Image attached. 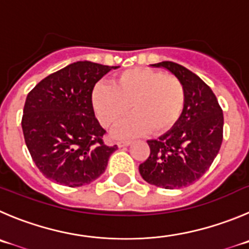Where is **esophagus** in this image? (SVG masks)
Listing matches in <instances>:
<instances>
[{
    "instance_id": "esophagus-1",
    "label": "esophagus",
    "mask_w": 249,
    "mask_h": 249,
    "mask_svg": "<svg viewBox=\"0 0 249 249\" xmlns=\"http://www.w3.org/2000/svg\"><path fill=\"white\" fill-rule=\"evenodd\" d=\"M129 145H131V141L124 140V141H119V142H118V146H119V147H126V146H129Z\"/></svg>"
}]
</instances>
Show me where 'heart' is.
I'll use <instances>...</instances> for the list:
<instances>
[{"mask_svg": "<svg viewBox=\"0 0 249 249\" xmlns=\"http://www.w3.org/2000/svg\"><path fill=\"white\" fill-rule=\"evenodd\" d=\"M185 87L174 76L150 69H131L114 78L113 85L97 83L92 104L104 127H111L131 107V117L115 130L117 138H134L147 131L163 134L179 122L185 107Z\"/></svg>", "mask_w": 249, "mask_h": 249, "instance_id": "heart-1", "label": "heart"}]
</instances>
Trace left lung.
<instances>
[{
	"label": "left lung",
	"mask_w": 249,
	"mask_h": 249,
	"mask_svg": "<svg viewBox=\"0 0 249 249\" xmlns=\"http://www.w3.org/2000/svg\"><path fill=\"white\" fill-rule=\"evenodd\" d=\"M179 78L185 107L179 122L156 140H148L150 156L139 166L147 183L164 189L188 187L203 177L222 143L224 114L211 88L199 76L172 61L153 64Z\"/></svg>",
	"instance_id": "left-lung-1"
}]
</instances>
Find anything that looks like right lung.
Returning a JSON list of instances; mask_svg holds the SVG:
<instances>
[{"label": "right lung", "mask_w": 249, "mask_h": 249, "mask_svg": "<svg viewBox=\"0 0 249 249\" xmlns=\"http://www.w3.org/2000/svg\"><path fill=\"white\" fill-rule=\"evenodd\" d=\"M77 61L41 80L28 93L22 129L25 145L46 178L67 187L89 184L104 173L118 146H107L94 115L92 90L110 70Z\"/></svg>", "instance_id": "add662e5"}]
</instances>
